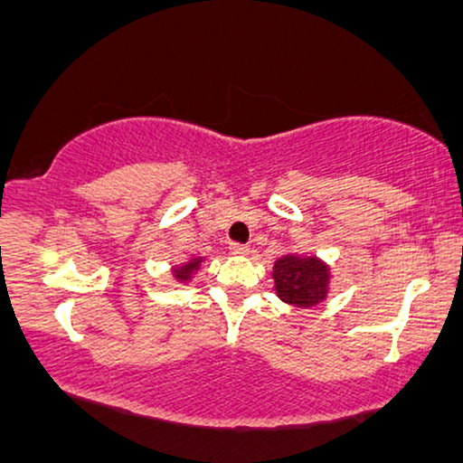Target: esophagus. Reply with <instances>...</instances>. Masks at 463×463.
<instances>
[{"label": "esophagus", "instance_id": "obj_1", "mask_svg": "<svg viewBox=\"0 0 463 463\" xmlns=\"http://www.w3.org/2000/svg\"><path fill=\"white\" fill-rule=\"evenodd\" d=\"M231 253L232 255H247L250 253V247L243 243H231Z\"/></svg>", "mask_w": 463, "mask_h": 463}]
</instances>
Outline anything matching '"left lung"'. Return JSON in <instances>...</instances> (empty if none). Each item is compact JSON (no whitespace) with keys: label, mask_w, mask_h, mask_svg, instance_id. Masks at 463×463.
I'll return each instance as SVG.
<instances>
[{"label":"left lung","mask_w":463,"mask_h":463,"mask_svg":"<svg viewBox=\"0 0 463 463\" xmlns=\"http://www.w3.org/2000/svg\"><path fill=\"white\" fill-rule=\"evenodd\" d=\"M276 295L295 307H314L326 299L330 272L318 258L282 255L274 264Z\"/></svg>","instance_id":"1"}]
</instances>
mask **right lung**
Masks as SVG:
<instances>
[{
  "label": "right lung",
  "mask_w": 463,
  "mask_h": 463,
  "mask_svg": "<svg viewBox=\"0 0 463 463\" xmlns=\"http://www.w3.org/2000/svg\"><path fill=\"white\" fill-rule=\"evenodd\" d=\"M199 264H202V258H195V260L187 261V264H184V266L175 268V279H178V280H191V274L195 272V270H199Z\"/></svg>",
  "instance_id": "obj_1"
}]
</instances>
